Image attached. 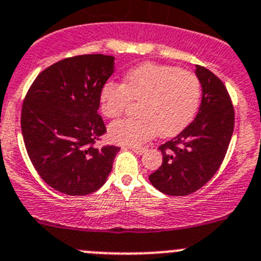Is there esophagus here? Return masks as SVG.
Masks as SVG:
<instances>
[{"mask_svg":"<svg viewBox=\"0 0 261 261\" xmlns=\"http://www.w3.org/2000/svg\"><path fill=\"white\" fill-rule=\"evenodd\" d=\"M130 149L133 150L134 153H136V154H139V155H142L143 153H144L145 150H147V149H145V148H135V147H130Z\"/></svg>","mask_w":261,"mask_h":261,"instance_id":"esophagus-1","label":"esophagus"}]
</instances>
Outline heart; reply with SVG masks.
I'll return each instance as SVG.
<instances>
[{"instance_id":"obj_1","label":"heart","mask_w":261,"mask_h":261,"mask_svg":"<svg viewBox=\"0 0 261 261\" xmlns=\"http://www.w3.org/2000/svg\"><path fill=\"white\" fill-rule=\"evenodd\" d=\"M201 99V85L194 73L171 65L147 63L131 69L122 85L108 82L99 95L100 112L116 118L138 101V119L111 123L108 136L113 143L139 147L158 134L172 138L192 122Z\"/></svg>"}]
</instances>
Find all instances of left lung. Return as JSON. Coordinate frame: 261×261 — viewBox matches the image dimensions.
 I'll return each instance as SVG.
<instances>
[{"mask_svg": "<svg viewBox=\"0 0 261 261\" xmlns=\"http://www.w3.org/2000/svg\"><path fill=\"white\" fill-rule=\"evenodd\" d=\"M194 74L202 90L198 113L179 135L160 148L162 165L149 175L152 186L169 196L193 193L216 174L234 128V109L223 82L199 65Z\"/></svg>", "mask_w": 261, "mask_h": 261, "instance_id": "left-lung-1", "label": "left lung"}]
</instances>
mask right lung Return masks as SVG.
Returning <instances> with one entry per match:
<instances>
[{"mask_svg": "<svg viewBox=\"0 0 261 261\" xmlns=\"http://www.w3.org/2000/svg\"><path fill=\"white\" fill-rule=\"evenodd\" d=\"M114 72L101 54L60 60L37 75L21 109V134L41 179L60 193L86 196L104 186L118 147L95 148L107 133L99 95Z\"/></svg>", "mask_w": 261, "mask_h": 261, "instance_id": "obj_1", "label": "right lung"}]
</instances>
